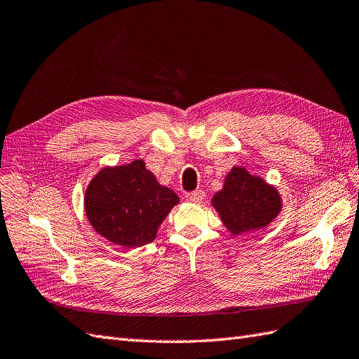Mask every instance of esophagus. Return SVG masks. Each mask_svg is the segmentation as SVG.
<instances>
[{
	"mask_svg": "<svg viewBox=\"0 0 359 359\" xmlns=\"http://www.w3.org/2000/svg\"><path fill=\"white\" fill-rule=\"evenodd\" d=\"M203 198H205V193H203V191H200V189L194 191V193L187 194V200L191 203H202Z\"/></svg>",
	"mask_w": 359,
	"mask_h": 359,
	"instance_id": "obj_1",
	"label": "esophagus"
}]
</instances>
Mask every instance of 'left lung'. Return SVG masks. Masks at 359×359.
<instances>
[{
  "mask_svg": "<svg viewBox=\"0 0 359 359\" xmlns=\"http://www.w3.org/2000/svg\"><path fill=\"white\" fill-rule=\"evenodd\" d=\"M211 202L232 236L263 229L283 208L277 188L249 174L243 166H234L226 174L223 188Z\"/></svg>",
  "mask_w": 359,
  "mask_h": 359,
  "instance_id": "1",
  "label": "left lung"
}]
</instances>
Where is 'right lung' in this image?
<instances>
[{"label": "right lung", "mask_w": 359, "mask_h": 359, "mask_svg": "<svg viewBox=\"0 0 359 359\" xmlns=\"http://www.w3.org/2000/svg\"><path fill=\"white\" fill-rule=\"evenodd\" d=\"M177 203V194L162 187L140 159L105 166L91 179L84 197L87 219L97 234L128 249L151 243Z\"/></svg>", "instance_id": "right-lung-1"}]
</instances>
